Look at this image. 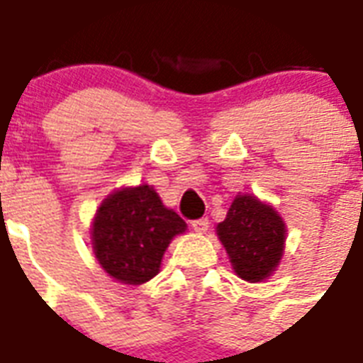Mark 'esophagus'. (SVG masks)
Returning <instances> with one entry per match:
<instances>
[{"label": "esophagus", "mask_w": 363, "mask_h": 363, "mask_svg": "<svg viewBox=\"0 0 363 363\" xmlns=\"http://www.w3.org/2000/svg\"><path fill=\"white\" fill-rule=\"evenodd\" d=\"M192 228L196 232L203 234V232H207V228H209V220H207V218H196V220H192Z\"/></svg>", "instance_id": "obj_1"}]
</instances>
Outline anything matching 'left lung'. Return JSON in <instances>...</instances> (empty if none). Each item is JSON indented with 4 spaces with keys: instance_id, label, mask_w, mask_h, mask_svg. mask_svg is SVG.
Returning <instances> with one entry per match:
<instances>
[{
    "instance_id": "1",
    "label": "left lung",
    "mask_w": 363,
    "mask_h": 363,
    "mask_svg": "<svg viewBox=\"0 0 363 363\" xmlns=\"http://www.w3.org/2000/svg\"><path fill=\"white\" fill-rule=\"evenodd\" d=\"M217 234L236 274L247 281H261L274 272L286 242L284 220L253 196H238Z\"/></svg>"
}]
</instances>
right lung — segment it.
I'll return each instance as SVG.
<instances>
[{
    "instance_id": "1",
    "label": "right lung",
    "mask_w": 363,
    "mask_h": 363,
    "mask_svg": "<svg viewBox=\"0 0 363 363\" xmlns=\"http://www.w3.org/2000/svg\"><path fill=\"white\" fill-rule=\"evenodd\" d=\"M186 230L150 186L123 188L102 201L93 223V249L112 278L138 286L160 270L173 236Z\"/></svg>"
}]
</instances>
